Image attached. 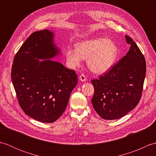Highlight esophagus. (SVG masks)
I'll return each mask as SVG.
<instances>
[{"mask_svg":"<svg viewBox=\"0 0 156 156\" xmlns=\"http://www.w3.org/2000/svg\"><path fill=\"white\" fill-rule=\"evenodd\" d=\"M79 79H80V80H81L82 82H84L87 80V76H85L84 74H82L79 76Z\"/></svg>","mask_w":156,"mask_h":156,"instance_id":"34e87169","label":"esophagus"}]
</instances>
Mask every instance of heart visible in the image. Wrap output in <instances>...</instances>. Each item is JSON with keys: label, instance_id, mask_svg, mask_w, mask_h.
<instances>
[{"label": "heart", "instance_id": "b5f03b06", "mask_svg": "<svg viewBox=\"0 0 156 156\" xmlns=\"http://www.w3.org/2000/svg\"><path fill=\"white\" fill-rule=\"evenodd\" d=\"M119 50L115 43L105 38L84 41L76 44V48H68L66 56L72 68L80 66L83 59H88V66L96 73L107 72L117 58Z\"/></svg>", "mask_w": 156, "mask_h": 156}]
</instances>
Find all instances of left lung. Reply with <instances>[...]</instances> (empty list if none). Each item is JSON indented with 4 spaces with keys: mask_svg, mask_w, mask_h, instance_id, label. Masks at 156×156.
Returning a JSON list of instances; mask_svg holds the SVG:
<instances>
[{
    "mask_svg": "<svg viewBox=\"0 0 156 156\" xmlns=\"http://www.w3.org/2000/svg\"><path fill=\"white\" fill-rule=\"evenodd\" d=\"M131 45L127 55L110 69L91 81L94 88L92 103L96 112L106 120L122 117L140 102L146 74V62L137 44L128 35Z\"/></svg>",
    "mask_w": 156,
    "mask_h": 156,
    "instance_id": "1",
    "label": "left lung"
}]
</instances>
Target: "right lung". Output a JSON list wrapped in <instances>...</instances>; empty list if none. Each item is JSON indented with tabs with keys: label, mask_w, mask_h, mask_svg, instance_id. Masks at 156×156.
<instances>
[{
	"label": "right lung",
	"mask_w": 156,
	"mask_h": 156,
	"mask_svg": "<svg viewBox=\"0 0 156 156\" xmlns=\"http://www.w3.org/2000/svg\"><path fill=\"white\" fill-rule=\"evenodd\" d=\"M53 37L48 29L33 33L16 52L11 69L20 107L26 115L43 122L60 117L78 82L74 70L50 59L59 54Z\"/></svg>",
	"instance_id": "1"
}]
</instances>
